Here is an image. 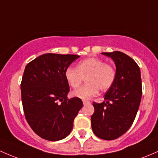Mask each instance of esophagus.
<instances>
[{
    "instance_id": "esophagus-1",
    "label": "esophagus",
    "mask_w": 158,
    "mask_h": 158,
    "mask_svg": "<svg viewBox=\"0 0 158 158\" xmlns=\"http://www.w3.org/2000/svg\"><path fill=\"white\" fill-rule=\"evenodd\" d=\"M83 103H84V105L85 106V105H87V104H90V103L89 101H86V100H84V101H83Z\"/></svg>"
}]
</instances>
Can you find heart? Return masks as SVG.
I'll list each match as a JSON object with an SVG mask.
<instances>
[{"instance_id":"heart-1","label":"heart","mask_w":158,"mask_h":158,"mask_svg":"<svg viewBox=\"0 0 158 158\" xmlns=\"http://www.w3.org/2000/svg\"><path fill=\"white\" fill-rule=\"evenodd\" d=\"M66 81L72 88H77L86 77V83L81 88L73 91L72 96L87 100L100 90H106L113 85L115 78V68L106 64L103 60L87 58L78 63L77 68L68 67L64 72Z\"/></svg>"}]
</instances>
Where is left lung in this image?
I'll return each instance as SVG.
<instances>
[{
  "label": "left lung",
  "mask_w": 158,
  "mask_h": 158,
  "mask_svg": "<svg viewBox=\"0 0 158 158\" xmlns=\"http://www.w3.org/2000/svg\"><path fill=\"white\" fill-rule=\"evenodd\" d=\"M113 60L115 78L103 103H94L91 126L100 139L113 140L129 129L139 110L142 94L141 71L137 63L121 52H102Z\"/></svg>",
  "instance_id": "8db88e82"
}]
</instances>
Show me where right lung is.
<instances>
[{
    "instance_id": "add662e5",
    "label": "right lung",
    "mask_w": 158,
    "mask_h": 158,
    "mask_svg": "<svg viewBox=\"0 0 158 158\" xmlns=\"http://www.w3.org/2000/svg\"><path fill=\"white\" fill-rule=\"evenodd\" d=\"M79 57L47 53L26 66L20 86L24 114L32 129L44 139L67 137L83 107L80 98L68 99L69 84L64 77L65 70Z\"/></svg>"
}]
</instances>
